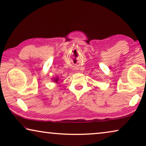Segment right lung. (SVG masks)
<instances>
[{
    "label": "right lung",
    "mask_w": 146,
    "mask_h": 146,
    "mask_svg": "<svg viewBox=\"0 0 146 146\" xmlns=\"http://www.w3.org/2000/svg\"><path fill=\"white\" fill-rule=\"evenodd\" d=\"M58 80H59V78H58V77H57L56 78H55V79H54V81L55 82H58Z\"/></svg>",
    "instance_id": "1"
}]
</instances>
